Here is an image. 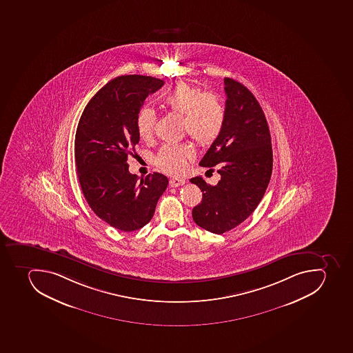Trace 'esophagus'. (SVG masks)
I'll list each match as a JSON object with an SVG mask.
<instances>
[{
	"instance_id": "obj_1",
	"label": "esophagus",
	"mask_w": 353,
	"mask_h": 353,
	"mask_svg": "<svg viewBox=\"0 0 353 353\" xmlns=\"http://www.w3.org/2000/svg\"><path fill=\"white\" fill-rule=\"evenodd\" d=\"M185 183V179L182 178H173L170 180V187L175 188L183 185Z\"/></svg>"
}]
</instances>
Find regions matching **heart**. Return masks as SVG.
I'll list each match as a JSON object with an SVG mask.
<instances>
[{
  "label": "heart",
  "mask_w": 353,
  "mask_h": 353,
  "mask_svg": "<svg viewBox=\"0 0 353 353\" xmlns=\"http://www.w3.org/2000/svg\"><path fill=\"white\" fill-rule=\"evenodd\" d=\"M161 101L172 113L182 115V130L201 145H210L219 137L225 119L223 99L214 92H203L201 88L185 81L179 83L172 90L161 96ZM157 125V114L151 107L139 110L137 130L141 139L153 137ZM194 157L188 144L168 143L161 148L157 164L169 174H181L187 168L188 161Z\"/></svg>",
  "instance_id": "b5f03b06"
}]
</instances>
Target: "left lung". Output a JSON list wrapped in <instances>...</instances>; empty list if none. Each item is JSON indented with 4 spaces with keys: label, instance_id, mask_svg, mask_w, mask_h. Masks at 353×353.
I'll list each match as a JSON object with an SVG mask.
<instances>
[{
    "label": "left lung",
    "instance_id": "1",
    "mask_svg": "<svg viewBox=\"0 0 353 353\" xmlns=\"http://www.w3.org/2000/svg\"><path fill=\"white\" fill-rule=\"evenodd\" d=\"M225 119L200 165L218 166L219 182L208 184L201 176L190 180L202 191L193 208L194 223L221 234L245 221L266 192L273 171V150L264 112L255 96L237 80L225 78Z\"/></svg>",
    "mask_w": 353,
    "mask_h": 353
}]
</instances>
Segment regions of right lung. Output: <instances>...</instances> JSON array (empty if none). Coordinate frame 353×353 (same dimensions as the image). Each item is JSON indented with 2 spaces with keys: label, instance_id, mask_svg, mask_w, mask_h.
<instances>
[{
  "label": "right lung",
  "instance_id": "obj_1",
  "mask_svg": "<svg viewBox=\"0 0 353 353\" xmlns=\"http://www.w3.org/2000/svg\"><path fill=\"white\" fill-rule=\"evenodd\" d=\"M163 85L150 76L114 78L89 101L78 123L74 161L83 196L96 216L125 232L150 223L169 183L161 173L139 180L128 164L139 141V110Z\"/></svg>",
  "mask_w": 353,
  "mask_h": 353
}]
</instances>
